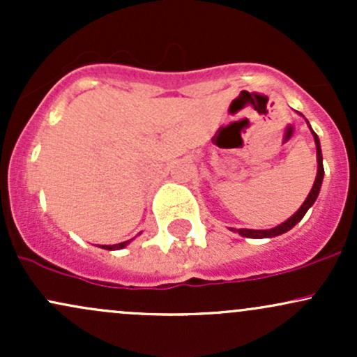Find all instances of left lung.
<instances>
[{"mask_svg": "<svg viewBox=\"0 0 357 357\" xmlns=\"http://www.w3.org/2000/svg\"><path fill=\"white\" fill-rule=\"evenodd\" d=\"M310 130H312V129H310ZM312 136H314V141H315V149H317V176H315V181H314L312 190H310L309 196H307V198H305V202L302 203V206L298 208V210L294 213V215L290 216L289 220L284 221V223H280L275 228H270V230H247V228L233 230V228H231V231H238L241 236H247V238H272V236H278V235H282V233L289 231L290 228L296 227L298 221L304 218V215L307 213V210H309V208L315 203V199H317L319 191H321V186H322V179H324V165H322L321 142H319L317 134H315L314 130H312Z\"/></svg>", "mask_w": 357, "mask_h": 357, "instance_id": "left-lung-1", "label": "left lung"}]
</instances>
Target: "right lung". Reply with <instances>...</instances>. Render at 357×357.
<instances>
[{
  "mask_svg": "<svg viewBox=\"0 0 357 357\" xmlns=\"http://www.w3.org/2000/svg\"><path fill=\"white\" fill-rule=\"evenodd\" d=\"M129 241H130V240L122 241V243H117V245H102L100 248H104V250H121V248L127 247V243H129Z\"/></svg>",
  "mask_w": 357,
  "mask_h": 357,
  "instance_id": "obj_1",
  "label": "right lung"
}]
</instances>
